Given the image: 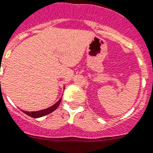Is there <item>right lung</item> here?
Wrapping results in <instances>:
<instances>
[{
    "label": "right lung",
    "mask_w": 153,
    "mask_h": 153,
    "mask_svg": "<svg viewBox=\"0 0 153 153\" xmlns=\"http://www.w3.org/2000/svg\"><path fill=\"white\" fill-rule=\"evenodd\" d=\"M65 89V88H64ZM62 101V98L60 99L57 102H56L55 104H53V106H51V107H48V108H46V109H43V110H41V111H23L24 113L27 114V115L30 116V117H32V118H41L42 116H45L46 114H49L52 113L53 111H55L57 109L58 106H59L60 102Z\"/></svg>",
    "instance_id": "add662e5"
}]
</instances>
